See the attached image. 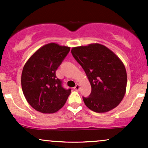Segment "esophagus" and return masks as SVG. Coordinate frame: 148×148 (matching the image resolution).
Wrapping results in <instances>:
<instances>
[{
	"label": "esophagus",
	"instance_id": "34e87169",
	"mask_svg": "<svg viewBox=\"0 0 148 148\" xmlns=\"http://www.w3.org/2000/svg\"><path fill=\"white\" fill-rule=\"evenodd\" d=\"M80 89H81V86H80L79 84H77L75 87H74V90L76 91H79Z\"/></svg>",
	"mask_w": 148,
	"mask_h": 148
}]
</instances>
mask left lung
<instances>
[{
	"label": "left lung",
	"mask_w": 148,
	"mask_h": 148,
	"mask_svg": "<svg viewBox=\"0 0 148 148\" xmlns=\"http://www.w3.org/2000/svg\"><path fill=\"white\" fill-rule=\"evenodd\" d=\"M73 56L84 69L92 91L83 97L86 106L96 113L118 106L126 93L127 76L123 62L106 47L98 43L72 49Z\"/></svg>",
	"instance_id": "left-lung-1"
}]
</instances>
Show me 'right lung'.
Instances as JSON below:
<instances>
[{"label":"right lung","instance_id":"right-lung-1","mask_svg":"<svg viewBox=\"0 0 148 148\" xmlns=\"http://www.w3.org/2000/svg\"><path fill=\"white\" fill-rule=\"evenodd\" d=\"M70 47L49 43L37 49L24 64L21 88L27 101L42 113H54L64 106L71 89L62 88L56 71Z\"/></svg>","mask_w":148,"mask_h":148}]
</instances>
